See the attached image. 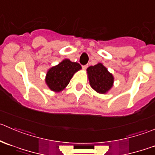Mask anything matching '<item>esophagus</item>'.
Wrapping results in <instances>:
<instances>
[{
  "mask_svg": "<svg viewBox=\"0 0 155 155\" xmlns=\"http://www.w3.org/2000/svg\"><path fill=\"white\" fill-rule=\"evenodd\" d=\"M87 67H88L87 65H84V66H82V69H83V70H86Z\"/></svg>",
  "mask_w": 155,
  "mask_h": 155,
  "instance_id": "esophagus-1",
  "label": "esophagus"
}]
</instances>
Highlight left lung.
I'll list each match as a JSON object with an SVG mask.
<instances>
[{"mask_svg":"<svg viewBox=\"0 0 155 155\" xmlns=\"http://www.w3.org/2000/svg\"><path fill=\"white\" fill-rule=\"evenodd\" d=\"M91 87L98 94H107L114 83V76L103 64L98 63L87 68Z\"/></svg>","mask_w":155,"mask_h":155,"instance_id":"left-lung-1","label":"left lung"}]
</instances>
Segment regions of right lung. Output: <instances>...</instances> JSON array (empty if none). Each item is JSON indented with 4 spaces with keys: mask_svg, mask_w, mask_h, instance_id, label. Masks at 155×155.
Returning <instances> with one entry per match:
<instances>
[{
    "mask_svg": "<svg viewBox=\"0 0 155 155\" xmlns=\"http://www.w3.org/2000/svg\"><path fill=\"white\" fill-rule=\"evenodd\" d=\"M81 69L82 67L77 62L64 59L58 64L48 69L45 82L50 90L58 93L66 88L73 75Z\"/></svg>",
    "mask_w": 155,
    "mask_h": 155,
    "instance_id": "right-lung-1",
    "label": "right lung"
}]
</instances>
